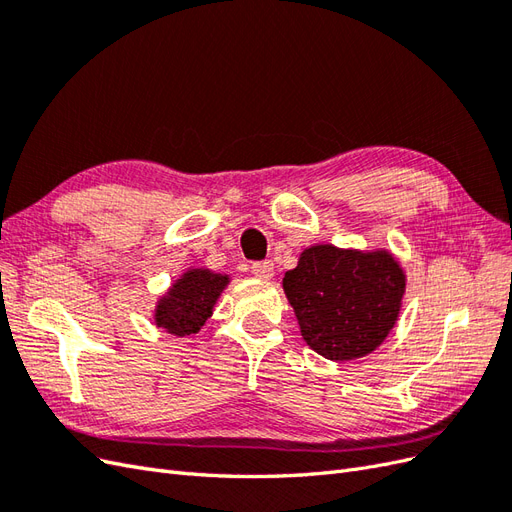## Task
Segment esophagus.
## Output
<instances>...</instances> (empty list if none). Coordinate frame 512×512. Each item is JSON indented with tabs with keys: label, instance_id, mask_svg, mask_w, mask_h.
Masks as SVG:
<instances>
[{
	"label": "esophagus",
	"instance_id": "esophagus-1",
	"mask_svg": "<svg viewBox=\"0 0 512 512\" xmlns=\"http://www.w3.org/2000/svg\"><path fill=\"white\" fill-rule=\"evenodd\" d=\"M252 273L256 275V277H262V280H269V277L273 275V262H269V260H260V262H252Z\"/></svg>",
	"mask_w": 512,
	"mask_h": 512
}]
</instances>
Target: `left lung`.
<instances>
[{
	"instance_id": "8db88e82",
	"label": "left lung",
	"mask_w": 512,
	"mask_h": 512,
	"mask_svg": "<svg viewBox=\"0 0 512 512\" xmlns=\"http://www.w3.org/2000/svg\"><path fill=\"white\" fill-rule=\"evenodd\" d=\"M406 277L391 254L314 245L284 275V290L307 346L331 361H354L389 335Z\"/></svg>"
}]
</instances>
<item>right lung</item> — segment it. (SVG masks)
<instances>
[{"label": "right lung", "mask_w": 512, "mask_h": 512, "mask_svg": "<svg viewBox=\"0 0 512 512\" xmlns=\"http://www.w3.org/2000/svg\"><path fill=\"white\" fill-rule=\"evenodd\" d=\"M228 284L226 275L211 271H190L168 292L158 305L156 322L175 335H190L203 327L211 316L215 299Z\"/></svg>", "instance_id": "1"}]
</instances>
